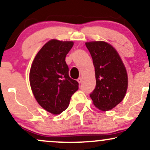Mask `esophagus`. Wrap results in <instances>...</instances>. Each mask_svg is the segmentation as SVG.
<instances>
[{
  "mask_svg": "<svg viewBox=\"0 0 150 150\" xmlns=\"http://www.w3.org/2000/svg\"><path fill=\"white\" fill-rule=\"evenodd\" d=\"M77 82H79V83H82V77H79V78L78 79H77Z\"/></svg>",
  "mask_w": 150,
  "mask_h": 150,
  "instance_id": "esophagus-1",
  "label": "esophagus"
}]
</instances>
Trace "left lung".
<instances>
[{"mask_svg":"<svg viewBox=\"0 0 150 150\" xmlns=\"http://www.w3.org/2000/svg\"><path fill=\"white\" fill-rule=\"evenodd\" d=\"M93 60L96 87L90 94L93 104L101 111H109L124 99L128 77L124 63L112 45L103 41L86 42Z\"/></svg>","mask_w":150,"mask_h":150,"instance_id":"8db88e82","label":"left lung"}]
</instances>
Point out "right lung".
Here are the masks:
<instances>
[{"label":"right lung","mask_w":150,"mask_h":150,"mask_svg":"<svg viewBox=\"0 0 150 150\" xmlns=\"http://www.w3.org/2000/svg\"><path fill=\"white\" fill-rule=\"evenodd\" d=\"M73 41L51 39L37 53L30 71V83L38 104L48 112L60 114L68 108L78 82L69 77L65 56Z\"/></svg>","instance_id":"add662e5"}]
</instances>
